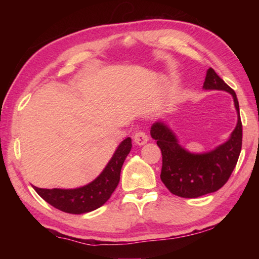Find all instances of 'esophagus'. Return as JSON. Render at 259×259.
I'll use <instances>...</instances> for the list:
<instances>
[{
	"mask_svg": "<svg viewBox=\"0 0 259 259\" xmlns=\"http://www.w3.org/2000/svg\"><path fill=\"white\" fill-rule=\"evenodd\" d=\"M134 140L135 143L139 146L145 145V144L148 142V136L145 133H143V131H137V133L134 135Z\"/></svg>",
	"mask_w": 259,
	"mask_h": 259,
	"instance_id": "esophagus-1",
	"label": "esophagus"
}]
</instances>
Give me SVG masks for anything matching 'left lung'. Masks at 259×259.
Instances as JSON below:
<instances>
[{
    "label": "left lung",
    "mask_w": 259,
    "mask_h": 259,
    "mask_svg": "<svg viewBox=\"0 0 259 259\" xmlns=\"http://www.w3.org/2000/svg\"><path fill=\"white\" fill-rule=\"evenodd\" d=\"M204 90H222L232 95L238 123L225 143L204 153H192L179 144L178 137L166 122L159 120L151 126V136L162 153L161 181L172 194L181 198H199L213 193L229 181L242 146V123L234 90L212 68L203 83Z\"/></svg>",
    "instance_id": "obj_1"
}]
</instances>
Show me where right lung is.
Instances as JSON below:
<instances>
[{
	"instance_id": "1",
	"label": "right lung",
	"mask_w": 259,
	"mask_h": 259,
	"mask_svg": "<svg viewBox=\"0 0 259 259\" xmlns=\"http://www.w3.org/2000/svg\"><path fill=\"white\" fill-rule=\"evenodd\" d=\"M131 138H125L114 152L111 160L99 176L77 188H33L52 207L67 213H87L106 202L120 182L121 168L131 150Z\"/></svg>"
}]
</instances>
